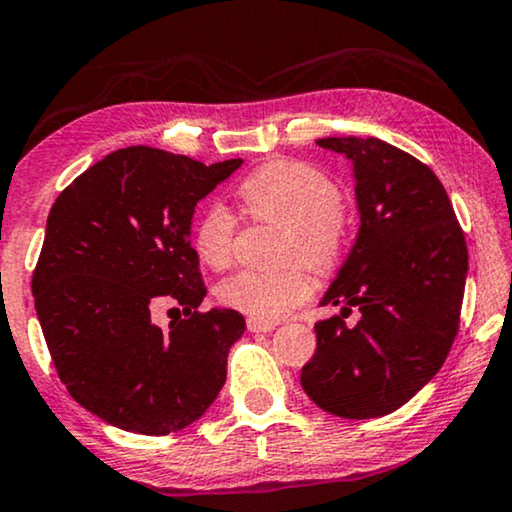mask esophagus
Listing matches in <instances>:
<instances>
[{
  "instance_id": "esophagus-1",
  "label": "esophagus",
  "mask_w": 512,
  "mask_h": 512,
  "mask_svg": "<svg viewBox=\"0 0 512 512\" xmlns=\"http://www.w3.org/2000/svg\"><path fill=\"white\" fill-rule=\"evenodd\" d=\"M275 321H263V319H249L247 321V328L251 333H270L275 331Z\"/></svg>"
}]
</instances>
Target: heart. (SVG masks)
<instances>
[{"instance_id":"1","label":"heart","mask_w":512,"mask_h":512,"mask_svg":"<svg viewBox=\"0 0 512 512\" xmlns=\"http://www.w3.org/2000/svg\"><path fill=\"white\" fill-rule=\"evenodd\" d=\"M240 202L254 219L286 228L284 261H300L314 270H328L338 261L342 244L340 188L317 167L293 160L270 163L242 181ZM235 216L221 202H209L193 228V251L207 268L221 270L233 258ZM312 296V282L300 268L240 270L216 286L226 307L254 319H279Z\"/></svg>"}]
</instances>
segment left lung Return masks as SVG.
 <instances>
[{
  "label": "left lung",
  "mask_w": 512,
  "mask_h": 512,
  "mask_svg": "<svg viewBox=\"0 0 512 512\" xmlns=\"http://www.w3.org/2000/svg\"><path fill=\"white\" fill-rule=\"evenodd\" d=\"M352 163L359 235L321 298L340 314L314 324L300 384L321 410L373 419L408 403L447 359L459 328L468 251L443 184L377 137H326ZM356 306L354 327L344 319Z\"/></svg>",
  "instance_id": "obj_1"
}]
</instances>
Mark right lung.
Segmentation results:
<instances>
[{
    "label": "right lung",
    "instance_id": "add662e5",
    "mask_svg": "<svg viewBox=\"0 0 512 512\" xmlns=\"http://www.w3.org/2000/svg\"><path fill=\"white\" fill-rule=\"evenodd\" d=\"M242 158L205 165L128 146L76 177L53 202L32 277L37 317L76 403L116 429L167 436L205 415L226 382L244 317L205 298L191 247L195 205ZM174 299L186 320L160 329Z\"/></svg>",
    "mask_w": 512,
    "mask_h": 512
}]
</instances>
